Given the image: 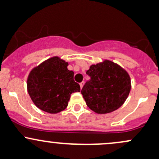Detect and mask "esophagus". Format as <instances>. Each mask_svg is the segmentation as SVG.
<instances>
[{
	"label": "esophagus",
	"mask_w": 159,
	"mask_h": 159,
	"mask_svg": "<svg viewBox=\"0 0 159 159\" xmlns=\"http://www.w3.org/2000/svg\"><path fill=\"white\" fill-rule=\"evenodd\" d=\"M84 81H82V82L80 83V87H81V88H83V86H84Z\"/></svg>",
	"instance_id": "esophagus-1"
}]
</instances>
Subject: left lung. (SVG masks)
Here are the masks:
<instances>
[{"mask_svg": "<svg viewBox=\"0 0 159 159\" xmlns=\"http://www.w3.org/2000/svg\"><path fill=\"white\" fill-rule=\"evenodd\" d=\"M91 79L81 89L86 104L99 114L117 110L127 99L131 79L127 71L116 63L105 59L91 65L87 71Z\"/></svg>", "mask_w": 159, "mask_h": 159, "instance_id": "1", "label": "left lung"}]
</instances>
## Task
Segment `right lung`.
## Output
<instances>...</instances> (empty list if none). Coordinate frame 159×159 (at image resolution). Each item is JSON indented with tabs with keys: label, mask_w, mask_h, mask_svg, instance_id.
I'll return each instance as SVG.
<instances>
[{
	"label": "right lung",
	"mask_w": 159,
	"mask_h": 159,
	"mask_svg": "<svg viewBox=\"0 0 159 159\" xmlns=\"http://www.w3.org/2000/svg\"><path fill=\"white\" fill-rule=\"evenodd\" d=\"M68 63L58 56L48 58L33 68L27 78V91L34 104L49 113L62 111L71 94L80 92V85L74 81V71Z\"/></svg>",
	"instance_id": "obj_1"
}]
</instances>
